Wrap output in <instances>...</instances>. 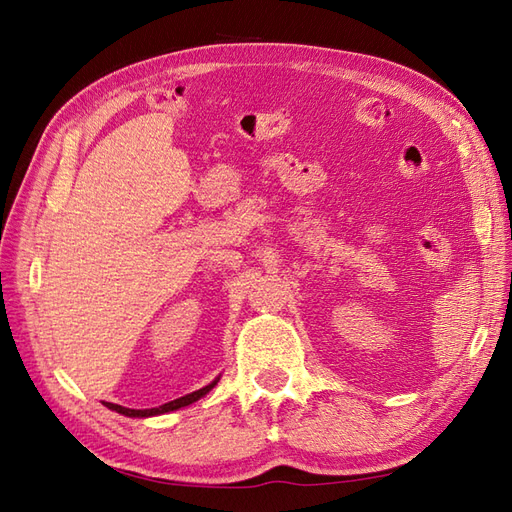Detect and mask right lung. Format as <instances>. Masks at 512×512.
I'll use <instances>...</instances> for the list:
<instances>
[{
    "instance_id": "add662e5",
    "label": "right lung",
    "mask_w": 512,
    "mask_h": 512,
    "mask_svg": "<svg viewBox=\"0 0 512 512\" xmlns=\"http://www.w3.org/2000/svg\"><path fill=\"white\" fill-rule=\"evenodd\" d=\"M215 384H218V380L211 382V384H207V386H203V389H198V391H194V393H190V395L179 397V399H175V401H168V404H164V406H160V408L132 410V408L117 406V404H106V408H111V410H115V412H119V414H126V416H153V414H164V412H170V410H177V408H183V406H190V404H194L196 399H200L203 395H207V393L213 389Z\"/></svg>"
}]
</instances>
